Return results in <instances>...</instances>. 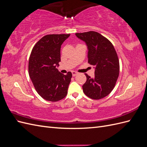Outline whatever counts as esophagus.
<instances>
[{
	"label": "esophagus",
	"instance_id": "1",
	"mask_svg": "<svg viewBox=\"0 0 147 147\" xmlns=\"http://www.w3.org/2000/svg\"><path fill=\"white\" fill-rule=\"evenodd\" d=\"M72 76H73V77H75V76H76V75L78 74V72H75V71H72Z\"/></svg>",
	"mask_w": 147,
	"mask_h": 147
}]
</instances>
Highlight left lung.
Instances as JSON below:
<instances>
[{
  "label": "left lung",
  "mask_w": 147,
  "mask_h": 147,
  "mask_svg": "<svg viewBox=\"0 0 147 147\" xmlns=\"http://www.w3.org/2000/svg\"><path fill=\"white\" fill-rule=\"evenodd\" d=\"M75 35L86 43L88 63L95 67L93 78L85 74L86 82L82 86L83 92L92 99L104 98L113 90L119 76L117 53L112 43L95 31Z\"/></svg>",
  "instance_id": "left-lung-1"
}]
</instances>
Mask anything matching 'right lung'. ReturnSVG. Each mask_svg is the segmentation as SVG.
Listing matches in <instances>:
<instances>
[{
	"label": "right lung",
	"instance_id": "add662e5",
	"mask_svg": "<svg viewBox=\"0 0 147 147\" xmlns=\"http://www.w3.org/2000/svg\"><path fill=\"white\" fill-rule=\"evenodd\" d=\"M70 34H50L43 37L33 47L29 60V75L42 98L57 102L67 94L72 73H60L56 66L61 61V47Z\"/></svg>",
	"mask_w": 147,
	"mask_h": 147
}]
</instances>
